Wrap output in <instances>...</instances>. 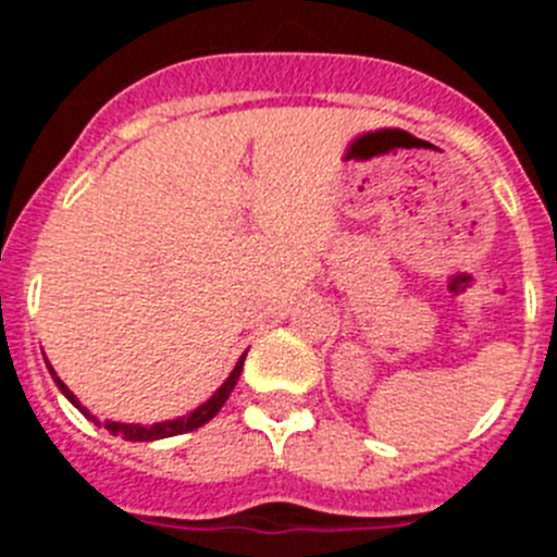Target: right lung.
I'll list each match as a JSON object with an SVG mask.
<instances>
[{
  "instance_id": "add662e5",
  "label": "right lung",
  "mask_w": 557,
  "mask_h": 557,
  "mask_svg": "<svg viewBox=\"0 0 557 557\" xmlns=\"http://www.w3.org/2000/svg\"><path fill=\"white\" fill-rule=\"evenodd\" d=\"M243 362H245V354H243V357H239V362H236V368H234V371H231V376L225 379L223 385L218 387V393H214V396H211L209 401H206V405H200L198 410H191L189 416L175 418V421H161V424H152V426H141V424H120V421H106V424H102V426H106V430L111 432V435H122V437H125V441H161V437L184 435V432L198 430V426H203L206 421H211V418L218 416L220 407H223L225 401H228L231 391H234L236 382H239V373H243ZM49 373H52V379H55L58 391H61L63 396H66L69 401H72V405H75L77 410L83 412V416L91 418V421H95V424H100V421H97V418L91 416V412H88L86 407H81V401H77V398H75V393L69 391L66 385H63L61 379L55 376V371H52V368H49Z\"/></svg>"
}]
</instances>
